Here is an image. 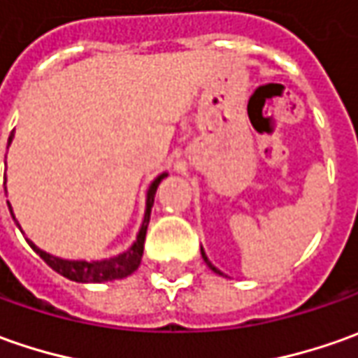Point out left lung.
I'll return each mask as SVG.
<instances>
[{
  "mask_svg": "<svg viewBox=\"0 0 358 358\" xmlns=\"http://www.w3.org/2000/svg\"><path fill=\"white\" fill-rule=\"evenodd\" d=\"M202 257H203V262H206V264H208V267H210V269H212V271H216V273H220V275H222V271H220V269H216V267H214V265L210 264V262H208V257H206V253H203V250H202Z\"/></svg>",
  "mask_w": 358,
  "mask_h": 358,
  "instance_id": "left-lung-1",
  "label": "left lung"
}]
</instances>
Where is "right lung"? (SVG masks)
Here are the masks:
<instances>
[{
  "label": "right lung",
  "mask_w": 358,
  "mask_h": 358,
  "mask_svg": "<svg viewBox=\"0 0 358 358\" xmlns=\"http://www.w3.org/2000/svg\"><path fill=\"white\" fill-rule=\"evenodd\" d=\"M11 142V138H9ZM168 174H160L158 178L150 184L148 188V196H146V214H144V222L142 228L136 236V241L132 243V248H129L124 253H120L117 257L110 259H103V262H69V259H59L49 255L43 250H39L35 243L29 241V245L33 248V252L39 253V257L43 259L45 264L49 265L51 269H55L57 273H61L63 278L71 279V281H79V283H101V281H113V279H122L130 275L132 271L138 269L142 259V252H144V238H146V228H148V220H150V208L155 203V194L160 180L166 178ZM13 216V212H11Z\"/></svg>",
  "instance_id": "right-lung-1"
}]
</instances>
